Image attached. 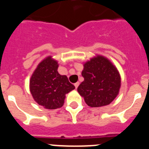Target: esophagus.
Here are the masks:
<instances>
[{"mask_svg": "<svg viewBox=\"0 0 149 149\" xmlns=\"http://www.w3.org/2000/svg\"><path fill=\"white\" fill-rule=\"evenodd\" d=\"M74 85H75V88H78L79 85V82H76V83L74 84Z\"/></svg>", "mask_w": 149, "mask_h": 149, "instance_id": "esophagus-1", "label": "esophagus"}]
</instances>
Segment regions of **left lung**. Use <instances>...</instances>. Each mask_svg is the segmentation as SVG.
Listing matches in <instances>:
<instances>
[{"label":"left lung","mask_w":149,"mask_h":149,"mask_svg":"<svg viewBox=\"0 0 149 149\" xmlns=\"http://www.w3.org/2000/svg\"><path fill=\"white\" fill-rule=\"evenodd\" d=\"M84 81L77 88L91 107L109 105L118 94L121 77L117 69L108 59L97 56L84 64Z\"/></svg>","instance_id":"8db88e82"}]
</instances>
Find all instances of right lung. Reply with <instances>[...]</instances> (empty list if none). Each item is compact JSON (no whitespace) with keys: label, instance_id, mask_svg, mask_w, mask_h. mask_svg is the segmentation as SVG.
Wrapping results in <instances>:
<instances>
[{"label":"right lung","instance_id":"right-lung-1","mask_svg":"<svg viewBox=\"0 0 149 149\" xmlns=\"http://www.w3.org/2000/svg\"><path fill=\"white\" fill-rule=\"evenodd\" d=\"M58 62L48 57L37 66L30 80V91L39 105L48 109L61 108L65 94L75 88L66 76L58 72Z\"/></svg>","mask_w":149,"mask_h":149}]
</instances>
